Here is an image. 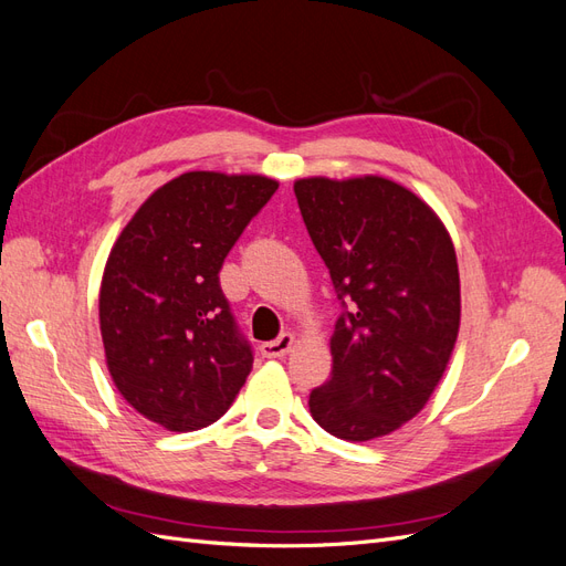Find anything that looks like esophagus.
Here are the masks:
<instances>
[{"mask_svg": "<svg viewBox=\"0 0 566 566\" xmlns=\"http://www.w3.org/2000/svg\"><path fill=\"white\" fill-rule=\"evenodd\" d=\"M293 345H295V335L293 333H281L276 339L264 342V345L260 347V352L266 358H283Z\"/></svg>", "mask_w": 566, "mask_h": 566, "instance_id": "34e87169", "label": "esophagus"}]
</instances>
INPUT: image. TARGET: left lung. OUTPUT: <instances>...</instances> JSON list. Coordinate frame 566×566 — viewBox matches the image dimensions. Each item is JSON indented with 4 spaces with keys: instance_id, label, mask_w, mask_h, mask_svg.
I'll return each mask as SVG.
<instances>
[{
    "instance_id": "obj_1",
    "label": "left lung",
    "mask_w": 566,
    "mask_h": 566,
    "mask_svg": "<svg viewBox=\"0 0 566 566\" xmlns=\"http://www.w3.org/2000/svg\"><path fill=\"white\" fill-rule=\"evenodd\" d=\"M295 196L342 306L312 418L337 439L385 437L420 413L451 358L453 243L416 193L382 177L300 179Z\"/></svg>"
}]
</instances>
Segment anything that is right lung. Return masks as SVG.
I'll use <instances>...</instances> for the list:
<instances>
[{
	"label": "right lung",
	"mask_w": 566,
	"mask_h": 566,
	"mask_svg": "<svg viewBox=\"0 0 566 566\" xmlns=\"http://www.w3.org/2000/svg\"><path fill=\"white\" fill-rule=\"evenodd\" d=\"M276 188L256 175L186 172L111 250L98 295L108 370L127 403L167 430L212 424L245 385L254 356L219 271Z\"/></svg>",
	"instance_id": "1"
}]
</instances>
